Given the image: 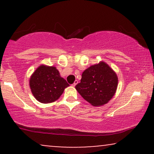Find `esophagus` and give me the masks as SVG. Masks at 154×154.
Masks as SVG:
<instances>
[{
  "label": "esophagus",
  "mask_w": 154,
  "mask_h": 154,
  "mask_svg": "<svg viewBox=\"0 0 154 154\" xmlns=\"http://www.w3.org/2000/svg\"><path fill=\"white\" fill-rule=\"evenodd\" d=\"M77 83H78V81H77V80H75V82H74V83H73V85H72V86H74V87H75L76 85H77Z\"/></svg>",
  "instance_id": "esophagus-1"
}]
</instances>
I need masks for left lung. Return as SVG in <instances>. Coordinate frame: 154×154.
<instances>
[{"label": "left lung", "instance_id": "1", "mask_svg": "<svg viewBox=\"0 0 154 154\" xmlns=\"http://www.w3.org/2000/svg\"><path fill=\"white\" fill-rule=\"evenodd\" d=\"M118 85L116 72L104 61L92 65L82 74L76 90L93 106H101L113 98Z\"/></svg>", "mask_w": 154, "mask_h": 154}]
</instances>
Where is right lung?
<instances>
[{
    "label": "right lung",
    "mask_w": 154,
    "mask_h": 154,
    "mask_svg": "<svg viewBox=\"0 0 154 154\" xmlns=\"http://www.w3.org/2000/svg\"><path fill=\"white\" fill-rule=\"evenodd\" d=\"M69 85L56 67L47 65L39 66L29 78L32 93L37 100L43 103L56 101Z\"/></svg>",
    "instance_id": "1"
}]
</instances>
